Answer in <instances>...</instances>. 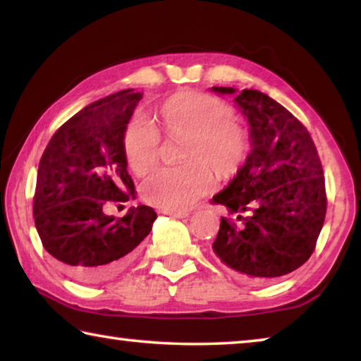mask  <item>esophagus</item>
Masks as SVG:
<instances>
[{
	"label": "esophagus",
	"mask_w": 361,
	"mask_h": 361,
	"mask_svg": "<svg viewBox=\"0 0 361 361\" xmlns=\"http://www.w3.org/2000/svg\"><path fill=\"white\" fill-rule=\"evenodd\" d=\"M162 213H166V215H170L173 218H186L189 215V212L185 210H162Z\"/></svg>",
	"instance_id": "34e87169"
}]
</instances>
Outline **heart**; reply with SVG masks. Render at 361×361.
<instances>
[{"label":"heart","instance_id":"heart-1","mask_svg":"<svg viewBox=\"0 0 361 361\" xmlns=\"http://www.w3.org/2000/svg\"><path fill=\"white\" fill-rule=\"evenodd\" d=\"M161 119L169 137H186L183 167L159 169L143 183L148 204L162 210H188L210 191L215 175L228 180L240 172L250 156V137L231 105L197 90L176 92L162 103ZM124 154L133 173L143 176L161 157V133L146 118H135L124 132Z\"/></svg>","mask_w":361,"mask_h":361}]
</instances>
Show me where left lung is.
Masks as SVG:
<instances>
[{
	"mask_svg": "<svg viewBox=\"0 0 361 361\" xmlns=\"http://www.w3.org/2000/svg\"><path fill=\"white\" fill-rule=\"evenodd\" d=\"M234 94L232 87H213ZM235 103L250 122L253 149L229 186L212 199L239 215L221 218L213 252L248 282H266L302 266L326 215L325 176L309 130L280 103L243 89Z\"/></svg>",
	"mask_w": 361,
	"mask_h": 361,
	"instance_id": "1",
	"label": "left lung"
}]
</instances>
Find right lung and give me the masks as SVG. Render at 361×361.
<instances>
[{"label":"right lung","instance_id":"add662e5","mask_svg":"<svg viewBox=\"0 0 361 361\" xmlns=\"http://www.w3.org/2000/svg\"><path fill=\"white\" fill-rule=\"evenodd\" d=\"M142 97L126 89L90 103L59 127L41 156L35 226L47 253L82 283L119 274L157 216L148 205L121 218L105 213L109 204L135 199L122 140Z\"/></svg>","mask_w":361,"mask_h":361}]
</instances>
